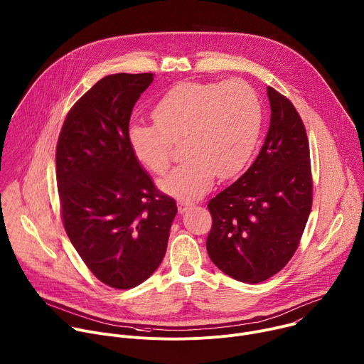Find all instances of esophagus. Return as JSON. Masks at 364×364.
I'll use <instances>...</instances> for the list:
<instances>
[{"mask_svg":"<svg viewBox=\"0 0 364 364\" xmlns=\"http://www.w3.org/2000/svg\"><path fill=\"white\" fill-rule=\"evenodd\" d=\"M178 213H186L187 210H190V209H193V207H194V204L193 203H188V201H183V200H180L178 203Z\"/></svg>","mask_w":364,"mask_h":364,"instance_id":"obj_1","label":"esophagus"}]
</instances>
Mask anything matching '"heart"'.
I'll list each match as a JSON object with an SVG mask.
<instances>
[{
    "instance_id": "heart-1",
    "label": "heart",
    "mask_w": 364,
    "mask_h": 364,
    "mask_svg": "<svg viewBox=\"0 0 364 364\" xmlns=\"http://www.w3.org/2000/svg\"><path fill=\"white\" fill-rule=\"evenodd\" d=\"M151 115L155 125H129V148L142 167L163 176L173 161L171 142L184 139L181 154L187 161L159 183L164 193L181 200L205 194L216 176H237L262 124L261 100L240 79L178 83L155 103Z\"/></svg>"
}]
</instances>
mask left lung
<instances>
[{
	"label": "left lung",
	"instance_id": "left-lung-1",
	"mask_svg": "<svg viewBox=\"0 0 364 364\" xmlns=\"http://www.w3.org/2000/svg\"><path fill=\"white\" fill-rule=\"evenodd\" d=\"M271 124L253 164L207 207L213 219L205 247L226 275L246 284L267 281L295 253L311 204L309 145L291 103L267 89Z\"/></svg>",
	"mask_w": 364,
	"mask_h": 364
}]
</instances>
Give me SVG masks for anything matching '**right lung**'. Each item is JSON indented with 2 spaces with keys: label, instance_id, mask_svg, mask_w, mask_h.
<instances>
[{
  "label": "right lung",
  "instance_id": "right-lung-1",
  "mask_svg": "<svg viewBox=\"0 0 364 364\" xmlns=\"http://www.w3.org/2000/svg\"><path fill=\"white\" fill-rule=\"evenodd\" d=\"M152 73H117L95 83L68 114L56 149L66 233L103 284L129 289L163 261L176 200L154 187L128 144L135 102Z\"/></svg>",
  "mask_w": 364,
  "mask_h": 364
}]
</instances>
